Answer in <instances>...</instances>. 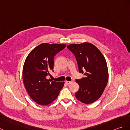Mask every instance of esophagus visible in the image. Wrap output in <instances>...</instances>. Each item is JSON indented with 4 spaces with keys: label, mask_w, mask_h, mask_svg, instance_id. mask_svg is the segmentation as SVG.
I'll return each mask as SVG.
<instances>
[{
    "label": "esophagus",
    "mask_w": 130,
    "mask_h": 130,
    "mask_svg": "<svg viewBox=\"0 0 130 130\" xmlns=\"http://www.w3.org/2000/svg\"><path fill=\"white\" fill-rule=\"evenodd\" d=\"M65 83H66V84H68V85H70V84H71V83H72V81H66Z\"/></svg>",
    "instance_id": "esophagus-1"
}]
</instances>
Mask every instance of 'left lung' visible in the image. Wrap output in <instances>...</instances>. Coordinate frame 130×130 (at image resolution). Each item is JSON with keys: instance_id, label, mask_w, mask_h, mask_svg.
Here are the masks:
<instances>
[{"instance_id": "obj_1", "label": "left lung", "mask_w": 130, "mask_h": 130, "mask_svg": "<svg viewBox=\"0 0 130 130\" xmlns=\"http://www.w3.org/2000/svg\"><path fill=\"white\" fill-rule=\"evenodd\" d=\"M67 47L76 58L79 72L85 75L82 79H76L80 88L75 96L84 104L94 102L100 98L108 82L106 60L100 51L91 43L70 44Z\"/></svg>"}]
</instances>
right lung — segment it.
<instances>
[{
  "instance_id": "1",
  "label": "right lung",
  "mask_w": 130,
  "mask_h": 130,
  "mask_svg": "<svg viewBox=\"0 0 130 130\" xmlns=\"http://www.w3.org/2000/svg\"><path fill=\"white\" fill-rule=\"evenodd\" d=\"M66 47L65 44H41L27 56L23 69L24 86L30 98L39 105H47L58 97L64 82L47 79L54 69L56 54Z\"/></svg>"
}]
</instances>
